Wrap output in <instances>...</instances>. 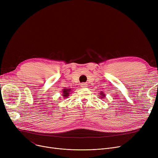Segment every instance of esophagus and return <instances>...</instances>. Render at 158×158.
I'll use <instances>...</instances> for the list:
<instances>
[{"instance_id": "obj_1", "label": "esophagus", "mask_w": 158, "mask_h": 158, "mask_svg": "<svg viewBox=\"0 0 158 158\" xmlns=\"http://www.w3.org/2000/svg\"><path fill=\"white\" fill-rule=\"evenodd\" d=\"M81 86L82 88H85V87H87V84L85 83V82H82V83L81 84Z\"/></svg>"}]
</instances>
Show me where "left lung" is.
I'll list each match as a JSON object with an SVG mask.
<instances>
[{
    "label": "left lung",
    "mask_w": 158,
    "mask_h": 158,
    "mask_svg": "<svg viewBox=\"0 0 158 158\" xmlns=\"http://www.w3.org/2000/svg\"><path fill=\"white\" fill-rule=\"evenodd\" d=\"M101 94L102 95V96H101V97H101V98H104V97H105V95H104V94H102V92H101Z\"/></svg>",
    "instance_id": "8db88e82"
}]
</instances>
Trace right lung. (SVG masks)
Here are the masks:
<instances>
[{
	"instance_id": "obj_1",
	"label": "right lung",
	"mask_w": 158,
	"mask_h": 158,
	"mask_svg": "<svg viewBox=\"0 0 158 158\" xmlns=\"http://www.w3.org/2000/svg\"><path fill=\"white\" fill-rule=\"evenodd\" d=\"M71 91V89H63V97L64 98H66L69 95V92Z\"/></svg>"
}]
</instances>
